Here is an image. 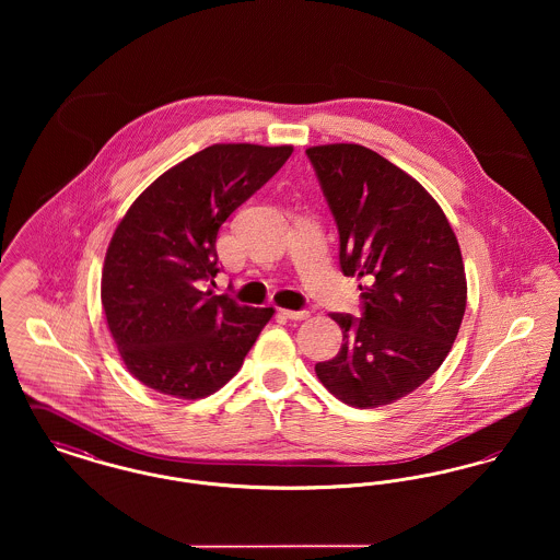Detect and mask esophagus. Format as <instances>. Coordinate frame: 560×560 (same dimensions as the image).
I'll use <instances>...</instances> for the list:
<instances>
[{"label": "esophagus", "instance_id": "obj_1", "mask_svg": "<svg viewBox=\"0 0 560 560\" xmlns=\"http://www.w3.org/2000/svg\"><path fill=\"white\" fill-rule=\"evenodd\" d=\"M279 315L285 317V319L302 320L308 319V311H288V308H279Z\"/></svg>", "mask_w": 560, "mask_h": 560}]
</instances>
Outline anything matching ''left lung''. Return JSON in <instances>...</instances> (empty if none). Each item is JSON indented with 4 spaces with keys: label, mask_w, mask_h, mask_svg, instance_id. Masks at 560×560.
Returning a JSON list of instances; mask_svg holds the SVG:
<instances>
[{
    "label": "left lung",
    "mask_w": 560,
    "mask_h": 560,
    "mask_svg": "<svg viewBox=\"0 0 560 560\" xmlns=\"http://www.w3.org/2000/svg\"><path fill=\"white\" fill-rule=\"evenodd\" d=\"M340 233V268L365 277L363 317L331 313L340 352L315 365L350 407L395 402L441 368L466 311L452 224L416 178L361 144L306 149Z\"/></svg>",
    "instance_id": "obj_1"
}]
</instances>
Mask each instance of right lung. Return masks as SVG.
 Listing matches in <instances>:
<instances>
[{
	"label": "right lung",
	"mask_w": 560,
	"mask_h": 560,
	"mask_svg": "<svg viewBox=\"0 0 560 560\" xmlns=\"http://www.w3.org/2000/svg\"><path fill=\"white\" fill-rule=\"evenodd\" d=\"M293 147L212 144L140 192L108 243L101 298L136 380L203 399L240 372L275 308L203 290L218 275L222 222L290 160Z\"/></svg>",
	"instance_id": "add662e5"
}]
</instances>
